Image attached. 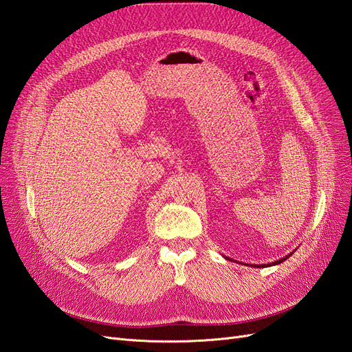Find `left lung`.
<instances>
[{
    "label": "left lung",
    "instance_id": "1",
    "mask_svg": "<svg viewBox=\"0 0 352 352\" xmlns=\"http://www.w3.org/2000/svg\"><path fill=\"white\" fill-rule=\"evenodd\" d=\"M292 254V252H291ZM291 254L289 255H286V257H283V258H280V260H278V261H274V263H269V264H251V265H254V267H269V265H276V264H280V263H283L286 258H289L291 257ZM225 258H228V260H230L232 261V258H229V257H225ZM236 263H239V261H236ZM241 264V263H239ZM248 265V264H247Z\"/></svg>",
    "mask_w": 352,
    "mask_h": 352
}]
</instances>
